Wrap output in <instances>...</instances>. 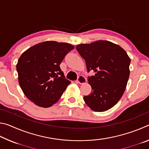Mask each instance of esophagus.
I'll use <instances>...</instances> for the list:
<instances>
[{
    "label": "esophagus",
    "mask_w": 149,
    "mask_h": 149,
    "mask_svg": "<svg viewBox=\"0 0 149 149\" xmlns=\"http://www.w3.org/2000/svg\"><path fill=\"white\" fill-rule=\"evenodd\" d=\"M77 81L78 84H84L86 83L87 79H86V78L84 76V75H79V77L77 78Z\"/></svg>",
    "instance_id": "1"
}]
</instances>
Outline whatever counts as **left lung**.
<instances>
[{
    "mask_svg": "<svg viewBox=\"0 0 149 149\" xmlns=\"http://www.w3.org/2000/svg\"><path fill=\"white\" fill-rule=\"evenodd\" d=\"M75 48L85 60L87 72L95 73L88 77L92 91L84 97L85 103L95 112L110 109L124 93L130 77V57L119 45L108 41L80 44Z\"/></svg>",
    "mask_w": 149,
    "mask_h": 149,
    "instance_id": "obj_1",
    "label": "left lung"
}]
</instances>
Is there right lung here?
Wrapping results in <instances>:
<instances>
[{
	"instance_id": "obj_1",
	"label": "right lung",
	"mask_w": 149,
	"mask_h": 149,
	"mask_svg": "<svg viewBox=\"0 0 149 149\" xmlns=\"http://www.w3.org/2000/svg\"><path fill=\"white\" fill-rule=\"evenodd\" d=\"M74 49L66 42L45 41L26 50L16 65L22 90L39 107L48 108L61 97L70 81L65 79L60 64Z\"/></svg>"
}]
</instances>
